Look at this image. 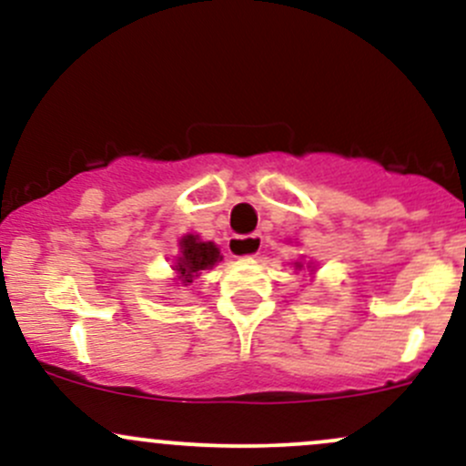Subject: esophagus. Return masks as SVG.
Wrapping results in <instances>:
<instances>
[{
    "mask_svg": "<svg viewBox=\"0 0 466 466\" xmlns=\"http://www.w3.org/2000/svg\"><path fill=\"white\" fill-rule=\"evenodd\" d=\"M263 248V237L260 234H248V237H229L228 252L234 258H252L257 257Z\"/></svg>",
    "mask_w": 466,
    "mask_h": 466,
    "instance_id": "34e87169",
    "label": "esophagus"
}]
</instances>
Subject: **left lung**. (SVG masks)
<instances>
[{
    "mask_svg": "<svg viewBox=\"0 0 466 466\" xmlns=\"http://www.w3.org/2000/svg\"><path fill=\"white\" fill-rule=\"evenodd\" d=\"M294 268L300 269V268H303V263H294Z\"/></svg>",
    "mask_w": 466,
    "mask_h": 466,
    "instance_id": "obj_1",
    "label": "left lung"
}]
</instances>
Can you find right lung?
<instances>
[{
  "mask_svg": "<svg viewBox=\"0 0 466 466\" xmlns=\"http://www.w3.org/2000/svg\"><path fill=\"white\" fill-rule=\"evenodd\" d=\"M218 260H223V257L217 245L212 241H201L198 234H186L178 241V257L175 258V265H172L177 276L172 279V283H192L194 276L201 274L203 269H212Z\"/></svg>",
  "mask_w": 466,
  "mask_h": 466,
  "instance_id": "right-lung-1",
  "label": "right lung"
}]
</instances>
